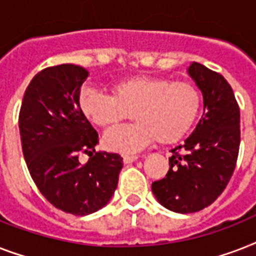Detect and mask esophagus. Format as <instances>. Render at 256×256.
<instances>
[{"label":"esophagus","instance_id":"esophagus-1","mask_svg":"<svg viewBox=\"0 0 256 256\" xmlns=\"http://www.w3.org/2000/svg\"><path fill=\"white\" fill-rule=\"evenodd\" d=\"M138 160V156H124V164H132V162H136Z\"/></svg>","mask_w":256,"mask_h":256}]
</instances>
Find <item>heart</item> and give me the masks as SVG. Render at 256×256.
<instances>
[{
	"instance_id": "b5f03b06",
	"label": "heart",
	"mask_w": 256,
	"mask_h": 256,
	"mask_svg": "<svg viewBox=\"0 0 256 256\" xmlns=\"http://www.w3.org/2000/svg\"><path fill=\"white\" fill-rule=\"evenodd\" d=\"M112 94L85 86L80 92L78 104L82 114L100 128L130 120L134 112L136 124L108 130L104 136L108 150L128 156L156 140L162 144L180 140L200 112V96L194 86L166 78H128L112 86Z\"/></svg>"
}]
</instances>
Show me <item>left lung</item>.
I'll list each match as a JSON object with an SVG mask.
<instances>
[{
	"mask_svg": "<svg viewBox=\"0 0 256 256\" xmlns=\"http://www.w3.org/2000/svg\"><path fill=\"white\" fill-rule=\"evenodd\" d=\"M187 74L202 92L203 116L184 144L171 150L166 178L152 184L156 200L179 214L203 210L222 194L240 144V112L228 82L198 62L187 68Z\"/></svg>",
	"mask_w": 256,
	"mask_h": 256,
	"instance_id": "obj_1",
	"label": "left lung"
}]
</instances>
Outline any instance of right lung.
I'll return each mask as SVG.
<instances>
[{
	"label": "right lung",
	"instance_id": "obj_1",
	"mask_svg": "<svg viewBox=\"0 0 256 256\" xmlns=\"http://www.w3.org/2000/svg\"><path fill=\"white\" fill-rule=\"evenodd\" d=\"M88 72L64 64L36 76L20 112L22 152L41 194L54 207L84 216L110 202L124 160L120 154L96 152L98 134L82 114L78 96ZM90 156L86 165L78 154Z\"/></svg>",
	"mask_w": 256,
	"mask_h": 256
}]
</instances>
